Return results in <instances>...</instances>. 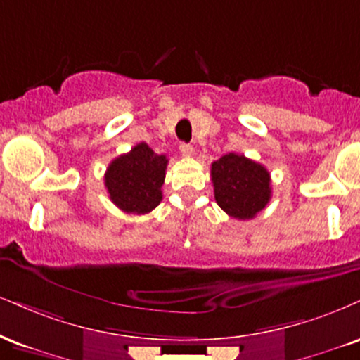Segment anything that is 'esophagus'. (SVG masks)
Returning <instances> with one entry per match:
<instances>
[{
    "instance_id": "esophagus-1",
    "label": "esophagus",
    "mask_w": 360,
    "mask_h": 360,
    "mask_svg": "<svg viewBox=\"0 0 360 360\" xmlns=\"http://www.w3.org/2000/svg\"><path fill=\"white\" fill-rule=\"evenodd\" d=\"M179 150H181V154L186 155V158L193 155V146L191 144H186V142H183V144L179 146Z\"/></svg>"
}]
</instances>
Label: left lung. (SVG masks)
Instances as JSON below:
<instances>
[{
	"label": "left lung",
	"mask_w": 360,
	"mask_h": 360,
	"mask_svg": "<svg viewBox=\"0 0 360 360\" xmlns=\"http://www.w3.org/2000/svg\"><path fill=\"white\" fill-rule=\"evenodd\" d=\"M214 199L224 213L251 219L265 210L271 198L270 172L245 155L229 153L211 164Z\"/></svg>",
	"instance_id": "left-lung-1"
}]
</instances>
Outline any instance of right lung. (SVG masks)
<instances>
[{"instance_id":"add662e5","label":"right lung","mask_w":360,"mask_h":360,"mask_svg":"<svg viewBox=\"0 0 360 360\" xmlns=\"http://www.w3.org/2000/svg\"><path fill=\"white\" fill-rule=\"evenodd\" d=\"M167 162L166 155L155 154L146 142L115 158L103 177L112 202L124 213H150L162 201Z\"/></svg>"}]
</instances>
